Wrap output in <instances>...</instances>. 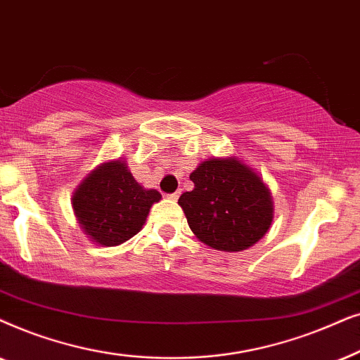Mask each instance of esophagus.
Segmentation results:
<instances>
[{
	"label": "esophagus",
	"mask_w": 360,
	"mask_h": 360,
	"mask_svg": "<svg viewBox=\"0 0 360 360\" xmlns=\"http://www.w3.org/2000/svg\"><path fill=\"white\" fill-rule=\"evenodd\" d=\"M179 195H181V191H176V193H172V194L167 195V199H171V200H177V199H179Z\"/></svg>",
	"instance_id": "1"
}]
</instances>
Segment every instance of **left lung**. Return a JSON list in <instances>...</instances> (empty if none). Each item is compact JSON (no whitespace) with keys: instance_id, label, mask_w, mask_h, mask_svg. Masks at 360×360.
Here are the masks:
<instances>
[{"instance_id":"left-lung-1","label":"left lung","mask_w":360,"mask_h":360,"mask_svg":"<svg viewBox=\"0 0 360 360\" xmlns=\"http://www.w3.org/2000/svg\"><path fill=\"white\" fill-rule=\"evenodd\" d=\"M194 189L179 198L194 236L222 252L255 245L270 229V191L237 158H210L191 172Z\"/></svg>"}]
</instances>
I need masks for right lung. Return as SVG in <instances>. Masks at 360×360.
Returning <instances> with one entry per match:
<instances>
[{"instance_id":"add662e5","label":"right lung","mask_w":360,"mask_h":360,"mask_svg":"<svg viewBox=\"0 0 360 360\" xmlns=\"http://www.w3.org/2000/svg\"><path fill=\"white\" fill-rule=\"evenodd\" d=\"M161 199L156 189L135 181L122 160L100 165L72 195V207L85 236L103 247H115L140 232L151 205Z\"/></svg>"}]
</instances>
